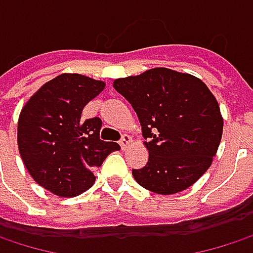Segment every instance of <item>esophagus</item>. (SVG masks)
<instances>
[{
  "label": "esophagus",
  "instance_id": "esophagus-1",
  "mask_svg": "<svg viewBox=\"0 0 253 253\" xmlns=\"http://www.w3.org/2000/svg\"><path fill=\"white\" fill-rule=\"evenodd\" d=\"M130 142H131V137H130L128 134H123L122 139H120V146H122V149H126L127 146L130 145Z\"/></svg>",
  "mask_w": 253,
  "mask_h": 253
}]
</instances>
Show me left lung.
<instances>
[{
	"label": "left lung",
	"instance_id": "left-lung-1",
	"mask_svg": "<svg viewBox=\"0 0 253 253\" xmlns=\"http://www.w3.org/2000/svg\"><path fill=\"white\" fill-rule=\"evenodd\" d=\"M114 89L136 111L149 160L131 170L145 189L173 195L190 187L217 154L223 117L215 96L198 77L157 67L117 79Z\"/></svg>",
	"mask_w": 253,
	"mask_h": 253
}]
</instances>
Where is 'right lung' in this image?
Returning <instances> with one entry per match:
<instances>
[{"mask_svg": "<svg viewBox=\"0 0 253 253\" xmlns=\"http://www.w3.org/2000/svg\"><path fill=\"white\" fill-rule=\"evenodd\" d=\"M105 83L80 75H60L46 82L26 104L19 117L17 143L33 180L58 196L87 190L93 169L120 146L99 137L102 120L82 119L84 105Z\"/></svg>", "mask_w": 253, "mask_h": 253, "instance_id": "right-lung-1", "label": "right lung"}]
</instances>
